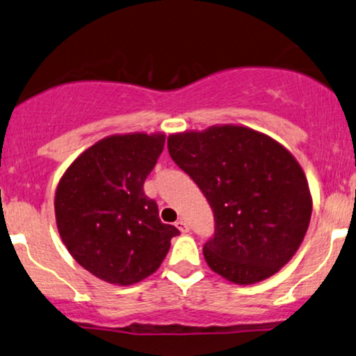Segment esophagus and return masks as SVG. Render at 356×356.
Segmentation results:
<instances>
[{
  "mask_svg": "<svg viewBox=\"0 0 356 356\" xmlns=\"http://www.w3.org/2000/svg\"><path fill=\"white\" fill-rule=\"evenodd\" d=\"M177 227L179 229V232H183V234L189 232V225H188V222H186V220H184V219H179V220H178Z\"/></svg>",
  "mask_w": 356,
  "mask_h": 356,
  "instance_id": "1",
  "label": "esophagus"
}]
</instances>
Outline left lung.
Listing matches in <instances>:
<instances>
[{
  "label": "left lung",
  "mask_w": 356,
  "mask_h": 356,
  "mask_svg": "<svg viewBox=\"0 0 356 356\" xmlns=\"http://www.w3.org/2000/svg\"><path fill=\"white\" fill-rule=\"evenodd\" d=\"M168 152L214 212V237L202 248L209 268L235 284L278 273L312 214L298 160L275 138L232 124L172 134Z\"/></svg>",
  "instance_id": "left-lung-1"
}]
</instances>
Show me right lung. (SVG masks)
<instances>
[{"label":"right lung","mask_w":356,"mask_h":356,"mask_svg":"<svg viewBox=\"0 0 356 356\" xmlns=\"http://www.w3.org/2000/svg\"><path fill=\"white\" fill-rule=\"evenodd\" d=\"M165 145V134L101 138L63 173L55 191L62 242L83 268L111 284L129 286L155 273L179 234L163 224L144 181Z\"/></svg>","instance_id":"right-lung-1"}]
</instances>
